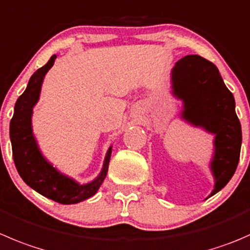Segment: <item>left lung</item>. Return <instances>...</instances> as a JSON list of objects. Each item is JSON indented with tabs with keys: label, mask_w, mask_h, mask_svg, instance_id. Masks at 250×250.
<instances>
[{
	"label": "left lung",
	"mask_w": 250,
	"mask_h": 250,
	"mask_svg": "<svg viewBox=\"0 0 250 250\" xmlns=\"http://www.w3.org/2000/svg\"><path fill=\"white\" fill-rule=\"evenodd\" d=\"M172 94L183 101L182 118L215 135L210 169L215 179L212 197L234 174L242 145L241 122L236 103L212 62L188 55L174 64Z\"/></svg>",
	"instance_id": "1"
}]
</instances>
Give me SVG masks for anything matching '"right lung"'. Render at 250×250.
<instances>
[{"instance_id": "1", "label": "right lung", "mask_w": 250, "mask_h": 250, "mask_svg": "<svg viewBox=\"0 0 250 250\" xmlns=\"http://www.w3.org/2000/svg\"><path fill=\"white\" fill-rule=\"evenodd\" d=\"M57 56L53 55L47 63L39 68L29 79L25 91L17 100L14 115L9 125L14 165L19 176L30 188L43 197L60 204H77L93 197L103 184L108 171L112 146L107 150L104 166L99 176L86 184H79L71 177L61 173L41 154L31 128L33 107L40 96L45 74L53 66Z\"/></svg>"}]
</instances>
